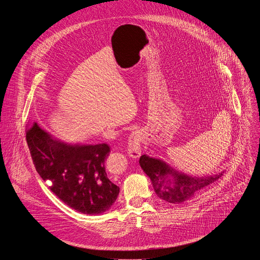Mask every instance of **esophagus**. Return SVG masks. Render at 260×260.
Segmentation results:
<instances>
[{"label":"esophagus","instance_id":"34e87169","mask_svg":"<svg viewBox=\"0 0 260 260\" xmlns=\"http://www.w3.org/2000/svg\"><path fill=\"white\" fill-rule=\"evenodd\" d=\"M141 139H142V134L140 132H134L128 138L126 151H127V154L133 158H139L142 154Z\"/></svg>","mask_w":260,"mask_h":260}]
</instances>
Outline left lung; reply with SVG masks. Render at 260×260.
Wrapping results in <instances>:
<instances>
[{
    "mask_svg": "<svg viewBox=\"0 0 260 260\" xmlns=\"http://www.w3.org/2000/svg\"><path fill=\"white\" fill-rule=\"evenodd\" d=\"M139 164L150 178L157 197L172 204H181L194 198L224 173L222 171L215 175L192 176L178 171L160 158L147 154L140 157Z\"/></svg>",
    "mask_w": 260,
    "mask_h": 260,
    "instance_id": "obj_1",
    "label": "left lung"
}]
</instances>
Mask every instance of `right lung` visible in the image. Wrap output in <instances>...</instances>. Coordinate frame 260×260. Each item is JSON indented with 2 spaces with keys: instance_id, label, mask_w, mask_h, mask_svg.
Listing matches in <instances>:
<instances>
[{
  "instance_id": "add662e5",
  "label": "right lung",
  "mask_w": 260,
  "mask_h": 260,
  "mask_svg": "<svg viewBox=\"0 0 260 260\" xmlns=\"http://www.w3.org/2000/svg\"><path fill=\"white\" fill-rule=\"evenodd\" d=\"M26 142L40 177L67 206L82 214L98 215L115 203L119 187L105 170L107 144L67 143L37 123L26 127Z\"/></svg>"
}]
</instances>
